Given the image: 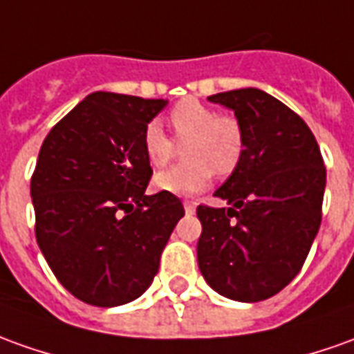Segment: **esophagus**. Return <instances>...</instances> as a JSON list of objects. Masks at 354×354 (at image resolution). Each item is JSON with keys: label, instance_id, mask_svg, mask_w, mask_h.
Masks as SVG:
<instances>
[{"label": "esophagus", "instance_id": "34e87169", "mask_svg": "<svg viewBox=\"0 0 354 354\" xmlns=\"http://www.w3.org/2000/svg\"><path fill=\"white\" fill-rule=\"evenodd\" d=\"M194 209H196V202L185 201V212H187V214H192Z\"/></svg>", "mask_w": 354, "mask_h": 354}]
</instances>
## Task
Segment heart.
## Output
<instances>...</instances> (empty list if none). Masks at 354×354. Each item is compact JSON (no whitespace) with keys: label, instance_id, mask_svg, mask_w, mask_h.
<instances>
[{"label":"heart","instance_id":"obj_1","mask_svg":"<svg viewBox=\"0 0 354 354\" xmlns=\"http://www.w3.org/2000/svg\"><path fill=\"white\" fill-rule=\"evenodd\" d=\"M167 121L173 138L158 123L142 131V152L153 169L165 167L183 146L185 162L153 177L158 191L189 196L204 191L214 173L225 179L237 169L245 153V131L237 117L185 98L171 107Z\"/></svg>","mask_w":354,"mask_h":354}]
</instances>
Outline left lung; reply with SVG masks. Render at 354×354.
Returning <instances> with one entry per match:
<instances>
[{
	"mask_svg": "<svg viewBox=\"0 0 354 354\" xmlns=\"http://www.w3.org/2000/svg\"><path fill=\"white\" fill-rule=\"evenodd\" d=\"M208 100L235 111L245 153L216 191L231 208H196L198 268L219 295L258 303L303 268L322 223L326 165L301 115L264 90H229Z\"/></svg>",
	"mask_w": 354,
	"mask_h": 354,
	"instance_id": "1",
	"label": "left lung"
}]
</instances>
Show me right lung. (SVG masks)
<instances>
[{"label":"right lung","mask_w":354,"mask_h":354,"mask_svg":"<svg viewBox=\"0 0 354 354\" xmlns=\"http://www.w3.org/2000/svg\"><path fill=\"white\" fill-rule=\"evenodd\" d=\"M165 104L94 92L40 148L30 179L34 233L51 272L82 303L109 308L138 299L185 216L175 194H146L152 167L142 131Z\"/></svg>","instance_id":"right-lung-1"}]
</instances>
